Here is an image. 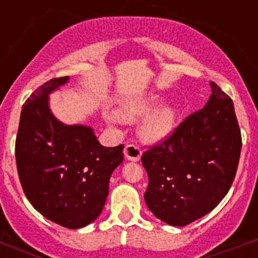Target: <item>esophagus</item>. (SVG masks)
<instances>
[{
  "label": "esophagus",
  "mask_w": 258,
  "mask_h": 258,
  "mask_svg": "<svg viewBox=\"0 0 258 258\" xmlns=\"http://www.w3.org/2000/svg\"><path fill=\"white\" fill-rule=\"evenodd\" d=\"M124 155L127 160L132 161H138L141 159V155H142V151L138 146L136 145H126L124 149Z\"/></svg>",
  "instance_id": "1"
}]
</instances>
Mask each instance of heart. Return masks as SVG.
Wrapping results in <instances>:
<instances>
[{
	"instance_id": "heart-1",
	"label": "heart",
	"mask_w": 258,
	"mask_h": 258,
	"mask_svg": "<svg viewBox=\"0 0 258 258\" xmlns=\"http://www.w3.org/2000/svg\"><path fill=\"white\" fill-rule=\"evenodd\" d=\"M154 101H133L121 104L118 108V117L125 121H136L151 111ZM112 120V118H108ZM177 122V109L170 104L159 107L143 120L140 133L149 142H159L169 136Z\"/></svg>"
}]
</instances>
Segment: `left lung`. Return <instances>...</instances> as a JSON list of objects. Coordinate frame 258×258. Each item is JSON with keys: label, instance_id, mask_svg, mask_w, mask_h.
I'll return each instance as SVG.
<instances>
[{"label": "left lung", "instance_id": "1", "mask_svg": "<svg viewBox=\"0 0 258 258\" xmlns=\"http://www.w3.org/2000/svg\"><path fill=\"white\" fill-rule=\"evenodd\" d=\"M211 88L206 106L141 159L149 175L146 204L172 226H186L209 213L235 178L241 136L234 103L213 81Z\"/></svg>", "mask_w": 258, "mask_h": 258}]
</instances>
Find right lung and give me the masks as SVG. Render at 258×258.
Returning a JSON list of instances; mask_svg holds the SVG:
<instances>
[{"label": "right lung", "mask_w": 258, "mask_h": 258, "mask_svg": "<svg viewBox=\"0 0 258 258\" xmlns=\"http://www.w3.org/2000/svg\"><path fill=\"white\" fill-rule=\"evenodd\" d=\"M68 79L49 80L23 104L15 159L36 211L60 226L80 229L101 214L111 174L124 160V145L104 147L90 126L66 125L52 115L49 94Z\"/></svg>", "instance_id": "right-lung-1"}]
</instances>
